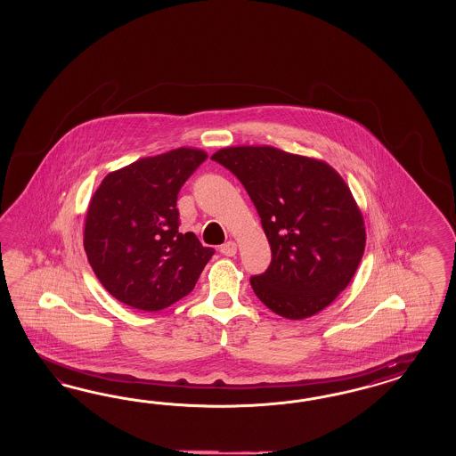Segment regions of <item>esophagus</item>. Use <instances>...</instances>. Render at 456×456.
Masks as SVG:
<instances>
[{"label":"esophagus","mask_w":456,"mask_h":456,"mask_svg":"<svg viewBox=\"0 0 456 456\" xmlns=\"http://www.w3.org/2000/svg\"><path fill=\"white\" fill-rule=\"evenodd\" d=\"M221 254L227 256V257H232V256H235V254H237V244H235L234 240H229V242L222 244Z\"/></svg>","instance_id":"esophagus-1"}]
</instances>
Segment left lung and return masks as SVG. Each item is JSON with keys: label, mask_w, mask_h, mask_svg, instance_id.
<instances>
[{"label": "left lung", "mask_w": 456, "mask_h": 456, "mask_svg": "<svg viewBox=\"0 0 456 456\" xmlns=\"http://www.w3.org/2000/svg\"><path fill=\"white\" fill-rule=\"evenodd\" d=\"M212 160L231 170L257 208L273 261L250 277L256 296L288 319L318 314L358 269L366 231L343 177L322 160L276 147H227Z\"/></svg>", "instance_id": "left-lung-1"}]
</instances>
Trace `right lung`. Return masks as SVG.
Wrapping results in <instances>:
<instances>
[{"label": "right lung", "instance_id": "add662e5", "mask_svg": "<svg viewBox=\"0 0 456 456\" xmlns=\"http://www.w3.org/2000/svg\"><path fill=\"white\" fill-rule=\"evenodd\" d=\"M208 159L199 149L145 157L102 180L85 219L83 248L102 286L120 303L160 311L193 289L214 256L179 232L177 195Z\"/></svg>", "mask_w": 456, "mask_h": 456}]
</instances>
